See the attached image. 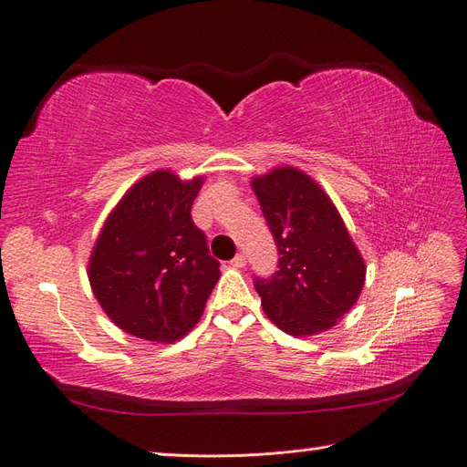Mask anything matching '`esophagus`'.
<instances>
[{
  "mask_svg": "<svg viewBox=\"0 0 467 467\" xmlns=\"http://www.w3.org/2000/svg\"><path fill=\"white\" fill-rule=\"evenodd\" d=\"M232 263V266H235V268H244L245 265H247V261H245V255L244 253H237V255L230 261Z\"/></svg>",
  "mask_w": 467,
  "mask_h": 467,
  "instance_id": "esophagus-1",
  "label": "esophagus"
}]
</instances>
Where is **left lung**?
Returning <instances> with one entry per match:
<instances>
[{
	"mask_svg": "<svg viewBox=\"0 0 467 467\" xmlns=\"http://www.w3.org/2000/svg\"><path fill=\"white\" fill-rule=\"evenodd\" d=\"M278 265L255 276L265 314L294 337L333 327L358 300L366 268L331 199L294 167L253 179Z\"/></svg>",
	"mask_w": 467,
	"mask_h": 467,
	"instance_id": "8db88e82",
	"label": "left lung"
}]
</instances>
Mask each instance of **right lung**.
<instances>
[{"label": "right lung", "instance_id": "right-lung-1", "mask_svg": "<svg viewBox=\"0 0 467 467\" xmlns=\"http://www.w3.org/2000/svg\"><path fill=\"white\" fill-rule=\"evenodd\" d=\"M202 179L169 171L138 181L112 210L89 261L105 314L140 338L173 343L191 331L220 278L191 208Z\"/></svg>", "mask_w": 467, "mask_h": 467}]
</instances>
